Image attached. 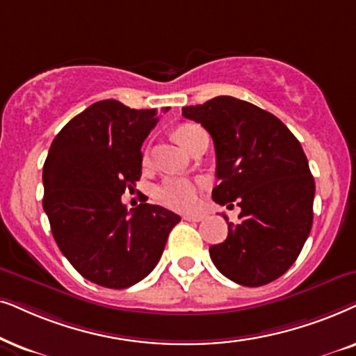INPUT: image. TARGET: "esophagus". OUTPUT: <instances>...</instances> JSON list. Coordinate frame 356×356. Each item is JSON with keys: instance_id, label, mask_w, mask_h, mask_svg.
Segmentation results:
<instances>
[{"instance_id": "obj_1", "label": "esophagus", "mask_w": 356, "mask_h": 356, "mask_svg": "<svg viewBox=\"0 0 356 356\" xmlns=\"http://www.w3.org/2000/svg\"><path fill=\"white\" fill-rule=\"evenodd\" d=\"M203 218H205V215H184V220H187V221H193V222L202 221Z\"/></svg>"}]
</instances>
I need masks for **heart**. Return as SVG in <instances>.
I'll return each instance as SVG.
<instances>
[{
  "label": "heart",
  "instance_id": "heart-1",
  "mask_svg": "<svg viewBox=\"0 0 356 356\" xmlns=\"http://www.w3.org/2000/svg\"><path fill=\"white\" fill-rule=\"evenodd\" d=\"M202 134H205L202 127L195 125V123H186V125L179 127L174 135L184 148L191 151L195 140ZM197 192V184L184 177H168L156 187L158 200L165 207L174 208V210H191L195 207Z\"/></svg>",
  "mask_w": 356,
  "mask_h": 356
}]
</instances>
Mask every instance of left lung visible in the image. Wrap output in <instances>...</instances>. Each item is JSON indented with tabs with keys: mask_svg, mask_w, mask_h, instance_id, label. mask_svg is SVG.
<instances>
[{
	"mask_svg": "<svg viewBox=\"0 0 356 356\" xmlns=\"http://www.w3.org/2000/svg\"><path fill=\"white\" fill-rule=\"evenodd\" d=\"M182 115L202 123L215 143L220 186L213 200L241 207L225 243L210 248L213 264L244 286L277 280L295 264L312 226L316 184L300 141L273 113L231 96L184 107Z\"/></svg>",
	"mask_w": 356,
	"mask_h": 356,
	"instance_id": "obj_1",
	"label": "left lung"
}]
</instances>
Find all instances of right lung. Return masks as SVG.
<instances>
[{
	"label": "right lung",
	"instance_id": "add662e5",
	"mask_svg": "<svg viewBox=\"0 0 356 356\" xmlns=\"http://www.w3.org/2000/svg\"><path fill=\"white\" fill-rule=\"evenodd\" d=\"M159 113L99 101L51 141L42 175L44 210L61 252L96 285L122 290L148 277L181 221L159 205L140 203L129 211L122 203L125 188L140 181L141 145Z\"/></svg>",
	"mask_w": 356,
	"mask_h": 356
}]
</instances>
